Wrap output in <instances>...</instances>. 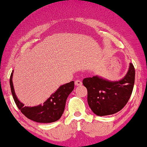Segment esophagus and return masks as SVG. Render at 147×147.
Wrapping results in <instances>:
<instances>
[{
  "mask_svg": "<svg viewBox=\"0 0 147 147\" xmlns=\"http://www.w3.org/2000/svg\"><path fill=\"white\" fill-rule=\"evenodd\" d=\"M75 84L76 86H81L82 84V82L80 80H77L75 81Z\"/></svg>",
  "mask_w": 147,
  "mask_h": 147,
  "instance_id": "esophagus-1",
  "label": "esophagus"
}]
</instances>
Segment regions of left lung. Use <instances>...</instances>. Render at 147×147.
I'll list each match as a JSON object with an SVG mask.
<instances>
[{
  "mask_svg": "<svg viewBox=\"0 0 147 147\" xmlns=\"http://www.w3.org/2000/svg\"><path fill=\"white\" fill-rule=\"evenodd\" d=\"M135 81V68L129 64L127 74L121 80L110 82L98 76L86 78L82 83L87 89V101L97 116L113 115L120 111L131 97Z\"/></svg>",
  "mask_w": 147,
  "mask_h": 147,
  "instance_id": "8db88e82",
  "label": "left lung"
}]
</instances>
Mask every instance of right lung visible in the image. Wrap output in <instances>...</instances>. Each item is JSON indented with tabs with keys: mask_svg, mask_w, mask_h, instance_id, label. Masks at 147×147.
<instances>
[{
	"mask_svg": "<svg viewBox=\"0 0 147 147\" xmlns=\"http://www.w3.org/2000/svg\"><path fill=\"white\" fill-rule=\"evenodd\" d=\"M12 76L13 73L11 74L9 81L13 97L16 106L25 117L35 122L43 123L55 122L59 120L64 112L67 99L74 88V81L60 86L42 105L26 107L24 106V105L16 97L13 85Z\"/></svg>",
	"mask_w": 147,
	"mask_h": 147,
	"instance_id": "right-lung-1",
	"label": "right lung"
}]
</instances>
